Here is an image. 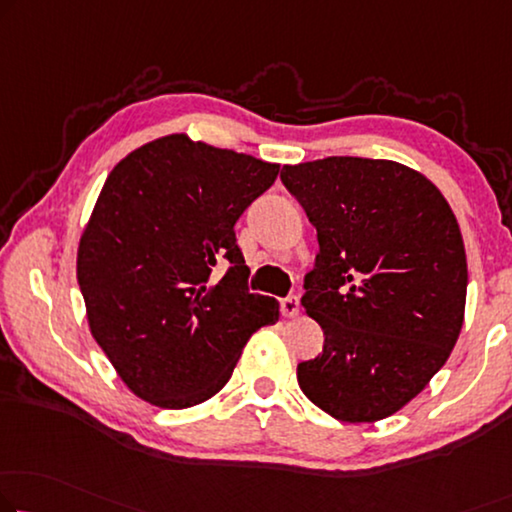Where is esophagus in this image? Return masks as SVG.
<instances>
[{
  "mask_svg": "<svg viewBox=\"0 0 512 512\" xmlns=\"http://www.w3.org/2000/svg\"><path fill=\"white\" fill-rule=\"evenodd\" d=\"M280 310H282V315H285V317H296V315H299V310H301L299 299H296V296H287V299L280 301Z\"/></svg>",
  "mask_w": 512,
  "mask_h": 512,
  "instance_id": "obj_1",
  "label": "esophagus"
}]
</instances>
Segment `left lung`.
Listing matches in <instances>:
<instances>
[{"label": "left lung", "mask_w": 512, "mask_h": 512, "mask_svg": "<svg viewBox=\"0 0 512 512\" xmlns=\"http://www.w3.org/2000/svg\"><path fill=\"white\" fill-rule=\"evenodd\" d=\"M280 179L317 227L303 308L324 352L296 368L301 391L342 423H375L414 400L464 322L467 253L434 183L395 160L331 156Z\"/></svg>", "instance_id": "obj_1"}]
</instances>
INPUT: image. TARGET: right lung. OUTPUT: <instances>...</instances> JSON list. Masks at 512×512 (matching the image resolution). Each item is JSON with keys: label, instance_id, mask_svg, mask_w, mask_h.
<instances>
[{"label": "right lung", "instance_id": "add662e5", "mask_svg": "<svg viewBox=\"0 0 512 512\" xmlns=\"http://www.w3.org/2000/svg\"><path fill=\"white\" fill-rule=\"evenodd\" d=\"M280 165L158 137L121 158L80 236L89 331L137 398L163 409L209 400L280 303L248 292L234 223ZM225 263L226 276H212Z\"/></svg>", "mask_w": 512, "mask_h": 512}]
</instances>
